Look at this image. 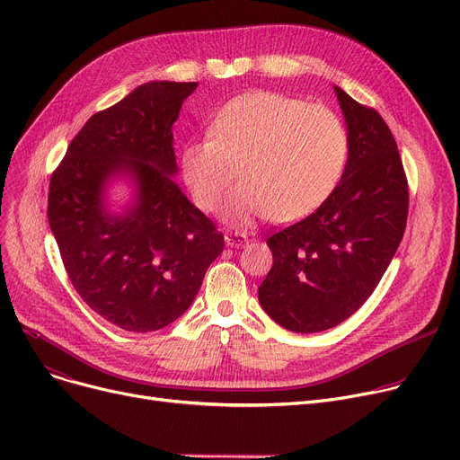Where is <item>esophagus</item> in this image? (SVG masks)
<instances>
[{
    "instance_id": "1",
    "label": "esophagus",
    "mask_w": 460,
    "mask_h": 460,
    "mask_svg": "<svg viewBox=\"0 0 460 460\" xmlns=\"http://www.w3.org/2000/svg\"><path fill=\"white\" fill-rule=\"evenodd\" d=\"M224 238H226V244L227 246H234V248H238V246H244L246 243H248V238H246V234H243V233H233V231H227L226 234H224Z\"/></svg>"
}]
</instances>
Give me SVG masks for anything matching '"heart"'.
Wrapping results in <instances>:
<instances>
[{"mask_svg":"<svg viewBox=\"0 0 460 460\" xmlns=\"http://www.w3.org/2000/svg\"><path fill=\"white\" fill-rule=\"evenodd\" d=\"M347 158L349 134L332 110L252 91L214 113L208 136L182 145L181 173L201 210L220 207L238 173L243 182L227 201V220L293 222L332 196Z\"/></svg>","mask_w":460,"mask_h":460,"instance_id":"b5f03b06","label":"heart"}]
</instances>
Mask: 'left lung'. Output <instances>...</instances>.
Returning <instances> with one entry per match:
<instances>
[{
  "label": "left lung",
  "mask_w": 460,
  "mask_h": 460,
  "mask_svg": "<svg viewBox=\"0 0 460 460\" xmlns=\"http://www.w3.org/2000/svg\"><path fill=\"white\" fill-rule=\"evenodd\" d=\"M349 160L332 196L267 238L274 264L259 302L279 326L313 333L347 321L373 295L401 244L408 182L397 143L373 108L335 87Z\"/></svg>",
  "instance_id": "obj_1"
}]
</instances>
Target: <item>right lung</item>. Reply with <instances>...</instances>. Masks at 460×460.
Masks as SVG:
<instances>
[{
	"label": "right lung",
	"mask_w": 460,
	"mask_h": 460,
	"mask_svg": "<svg viewBox=\"0 0 460 460\" xmlns=\"http://www.w3.org/2000/svg\"><path fill=\"white\" fill-rule=\"evenodd\" d=\"M198 82H149L94 113L50 179L48 224L82 300L127 332L177 321L196 298L224 234L188 201L172 127ZM130 176L135 203L106 208L105 186Z\"/></svg>",
	"instance_id": "1"
}]
</instances>
